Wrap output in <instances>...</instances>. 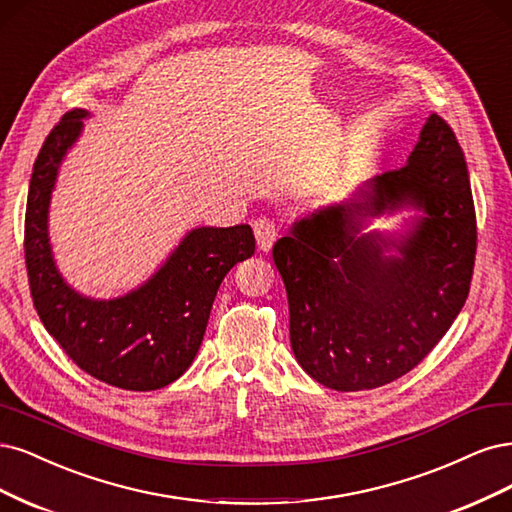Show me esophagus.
<instances>
[{"instance_id":"esophagus-1","label":"esophagus","mask_w":512,"mask_h":512,"mask_svg":"<svg viewBox=\"0 0 512 512\" xmlns=\"http://www.w3.org/2000/svg\"><path fill=\"white\" fill-rule=\"evenodd\" d=\"M253 232L259 244V251H270V246L274 244V240L278 238V227L272 219L261 217L253 223Z\"/></svg>"}]
</instances>
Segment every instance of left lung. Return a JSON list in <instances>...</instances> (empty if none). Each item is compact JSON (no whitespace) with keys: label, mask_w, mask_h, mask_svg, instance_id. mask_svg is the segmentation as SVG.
Instances as JSON below:
<instances>
[{"label":"left lung","mask_w":512,"mask_h":512,"mask_svg":"<svg viewBox=\"0 0 512 512\" xmlns=\"http://www.w3.org/2000/svg\"><path fill=\"white\" fill-rule=\"evenodd\" d=\"M406 205L424 210L400 239L363 232ZM395 248L398 256H387ZM476 214L464 151L432 114L408 163L346 202L293 223L272 257L289 300L298 364L336 391L383 387L427 357L464 308Z\"/></svg>","instance_id":"8db88e82"}]
</instances>
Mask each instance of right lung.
<instances>
[{
  "label": "right lung",
  "mask_w": 512,
  "mask_h": 512,
  "mask_svg": "<svg viewBox=\"0 0 512 512\" xmlns=\"http://www.w3.org/2000/svg\"><path fill=\"white\" fill-rule=\"evenodd\" d=\"M87 110H72L46 136L29 180L25 263L38 317L74 364L127 391H153L183 376L200 351L214 295L255 253L251 225L195 227L166 263L123 298L91 300L61 278L48 242V204L61 161Z\"/></svg>",
  "instance_id": "add662e5"
}]
</instances>
